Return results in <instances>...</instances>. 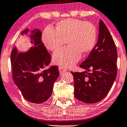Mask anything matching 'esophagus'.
<instances>
[{"mask_svg":"<svg viewBox=\"0 0 127 127\" xmlns=\"http://www.w3.org/2000/svg\"><path fill=\"white\" fill-rule=\"evenodd\" d=\"M59 70H60V72L61 74L63 73L64 72H66V69L65 68V67H62V66H59Z\"/></svg>","mask_w":127,"mask_h":127,"instance_id":"esophagus-1","label":"esophagus"}]
</instances>
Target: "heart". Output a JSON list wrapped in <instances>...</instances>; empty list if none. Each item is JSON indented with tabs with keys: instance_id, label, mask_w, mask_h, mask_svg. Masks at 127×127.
Returning <instances> with one entry per match:
<instances>
[{
	"instance_id": "b5f03b06",
	"label": "heart",
	"mask_w": 127,
	"mask_h": 127,
	"mask_svg": "<svg viewBox=\"0 0 127 127\" xmlns=\"http://www.w3.org/2000/svg\"><path fill=\"white\" fill-rule=\"evenodd\" d=\"M43 42L50 51H55L65 42L67 46L53 54L58 65L71 67L80 60L81 54L93 51L97 40L96 29L93 24L77 19L68 18L57 22L55 29L46 27L41 35Z\"/></svg>"
}]
</instances>
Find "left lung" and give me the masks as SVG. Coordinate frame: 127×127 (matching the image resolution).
<instances>
[{"label":"left lung","mask_w":127,"mask_h":127,"mask_svg":"<svg viewBox=\"0 0 127 127\" xmlns=\"http://www.w3.org/2000/svg\"><path fill=\"white\" fill-rule=\"evenodd\" d=\"M99 32L94 48L80 65L86 71L71 72L74 78V96L86 103H96L103 99L109 93L117 76L116 46L101 20Z\"/></svg>","instance_id":"obj_1"}]
</instances>
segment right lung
Segmentation results:
<instances>
[{
  "mask_svg": "<svg viewBox=\"0 0 127 127\" xmlns=\"http://www.w3.org/2000/svg\"><path fill=\"white\" fill-rule=\"evenodd\" d=\"M28 32V29H26L22 34ZM30 37L33 47L28 51L18 53L16 47L12 50V77L26 100L39 104L51 96L54 84L60 73L57 66L46 69L51 57L41 41V31L34 29Z\"/></svg>",
  "mask_w": 127,
  "mask_h": 127,
  "instance_id": "add662e5",
  "label": "right lung"
}]
</instances>
